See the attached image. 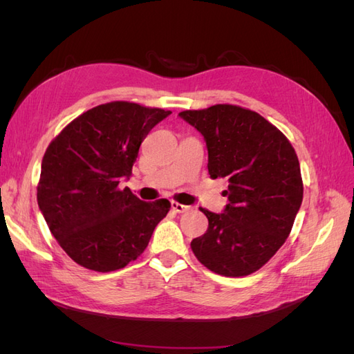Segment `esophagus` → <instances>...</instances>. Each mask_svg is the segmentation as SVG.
Instances as JSON below:
<instances>
[{
  "mask_svg": "<svg viewBox=\"0 0 354 354\" xmlns=\"http://www.w3.org/2000/svg\"><path fill=\"white\" fill-rule=\"evenodd\" d=\"M171 208H173L176 212H186V211H190L192 208L190 207H186V205H181V203L178 202H171Z\"/></svg>",
  "mask_w": 354,
  "mask_h": 354,
  "instance_id": "34e87169",
  "label": "esophagus"
}]
</instances>
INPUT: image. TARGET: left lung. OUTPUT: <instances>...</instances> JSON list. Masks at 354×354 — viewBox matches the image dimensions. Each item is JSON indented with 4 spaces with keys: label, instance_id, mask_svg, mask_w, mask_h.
Returning a JSON list of instances; mask_svg holds the SVG:
<instances>
[{
    "label": "left lung",
    "instance_id": "left-lung-1",
    "mask_svg": "<svg viewBox=\"0 0 354 354\" xmlns=\"http://www.w3.org/2000/svg\"><path fill=\"white\" fill-rule=\"evenodd\" d=\"M178 116L203 136L211 178H227L221 214L202 209L205 234L192 241L196 259L214 273L257 272L291 233L303 202L297 153L288 138L257 112L216 104Z\"/></svg>",
    "mask_w": 354,
    "mask_h": 354
}]
</instances>
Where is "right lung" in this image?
<instances>
[{"label": "right lung", "mask_w": 354, "mask_h": 354, "mask_svg": "<svg viewBox=\"0 0 354 354\" xmlns=\"http://www.w3.org/2000/svg\"><path fill=\"white\" fill-rule=\"evenodd\" d=\"M169 111L130 102L95 106L47 147L38 205L53 236L85 269L113 272L140 255L171 208L145 202L120 183L131 177L142 142Z\"/></svg>", "instance_id": "1"}]
</instances>
